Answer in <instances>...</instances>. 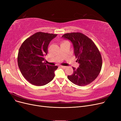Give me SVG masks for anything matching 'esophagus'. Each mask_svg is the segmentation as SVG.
<instances>
[{"mask_svg": "<svg viewBox=\"0 0 121 121\" xmlns=\"http://www.w3.org/2000/svg\"><path fill=\"white\" fill-rule=\"evenodd\" d=\"M61 67L62 68H64V69H65V68H67L66 66H61Z\"/></svg>", "mask_w": 121, "mask_h": 121, "instance_id": "esophagus-1", "label": "esophagus"}]
</instances>
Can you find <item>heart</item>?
<instances>
[{
  "label": "heart",
  "mask_w": 121,
  "mask_h": 121,
  "mask_svg": "<svg viewBox=\"0 0 121 121\" xmlns=\"http://www.w3.org/2000/svg\"><path fill=\"white\" fill-rule=\"evenodd\" d=\"M64 42H66V41H64ZM64 42H63V43H64Z\"/></svg>",
  "instance_id": "1"
}]
</instances>
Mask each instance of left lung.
Here are the masks:
<instances>
[{
	"label": "left lung",
	"mask_w": 121,
	"mask_h": 121,
	"mask_svg": "<svg viewBox=\"0 0 121 121\" xmlns=\"http://www.w3.org/2000/svg\"><path fill=\"white\" fill-rule=\"evenodd\" d=\"M63 38L70 40L79 67H73V73L68 76L71 82L79 86H85L96 79L102 65L100 53L93 41L81 33L65 34Z\"/></svg>",
	"instance_id": "8db88e82"
}]
</instances>
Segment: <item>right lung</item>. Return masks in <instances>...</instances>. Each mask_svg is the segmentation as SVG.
<instances>
[{"label":"right lung","mask_w":121,"mask_h":121,"mask_svg":"<svg viewBox=\"0 0 121 121\" xmlns=\"http://www.w3.org/2000/svg\"><path fill=\"white\" fill-rule=\"evenodd\" d=\"M57 34L37 32L26 39L19 50L18 64L22 75L29 82L36 86H44L55 77L57 66L45 63L50 42Z\"/></svg>","instance_id":"add662e5"}]
</instances>
